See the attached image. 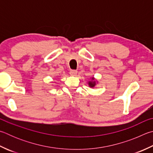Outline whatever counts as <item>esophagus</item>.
I'll use <instances>...</instances> for the list:
<instances>
[{
  "mask_svg": "<svg viewBox=\"0 0 153 153\" xmlns=\"http://www.w3.org/2000/svg\"><path fill=\"white\" fill-rule=\"evenodd\" d=\"M77 70H71L69 71V74L71 75V76H76L77 75Z\"/></svg>",
  "mask_w": 153,
  "mask_h": 153,
  "instance_id": "obj_1",
  "label": "esophagus"
}]
</instances>
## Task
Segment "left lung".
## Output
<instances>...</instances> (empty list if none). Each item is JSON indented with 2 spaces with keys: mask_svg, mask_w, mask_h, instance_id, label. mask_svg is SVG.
Wrapping results in <instances>:
<instances>
[{
  "mask_svg": "<svg viewBox=\"0 0 153 153\" xmlns=\"http://www.w3.org/2000/svg\"><path fill=\"white\" fill-rule=\"evenodd\" d=\"M88 84H89V86H90V87H91V88H94V86L96 85V82L95 81V80H94V77H92V78H91V81L88 82Z\"/></svg>",
  "mask_w": 153,
  "mask_h": 153,
  "instance_id": "1",
  "label": "left lung"
}]
</instances>
